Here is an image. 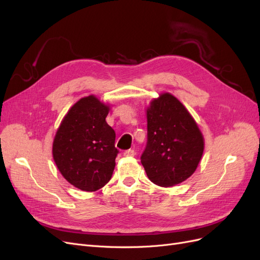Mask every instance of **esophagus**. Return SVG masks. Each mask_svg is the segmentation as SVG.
Instances as JSON below:
<instances>
[{"instance_id": "esophagus-1", "label": "esophagus", "mask_w": 260, "mask_h": 260, "mask_svg": "<svg viewBox=\"0 0 260 260\" xmlns=\"http://www.w3.org/2000/svg\"><path fill=\"white\" fill-rule=\"evenodd\" d=\"M136 155V152H135V149H127V151H124L123 152V156H125V157H132V156H135Z\"/></svg>"}]
</instances>
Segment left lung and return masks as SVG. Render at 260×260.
<instances>
[{
  "label": "left lung",
  "instance_id": "obj_1",
  "mask_svg": "<svg viewBox=\"0 0 260 260\" xmlns=\"http://www.w3.org/2000/svg\"><path fill=\"white\" fill-rule=\"evenodd\" d=\"M147 142L141 162L153 183L168 187L183 182L198 168L204 138L181 102L164 93L146 109Z\"/></svg>",
  "mask_w": 260,
  "mask_h": 260
}]
</instances>
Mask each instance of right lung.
<instances>
[{
    "mask_svg": "<svg viewBox=\"0 0 260 260\" xmlns=\"http://www.w3.org/2000/svg\"><path fill=\"white\" fill-rule=\"evenodd\" d=\"M109 106L90 95L69 109L55 135L53 158L70 184L93 192L113 176L116 133L106 122Z\"/></svg>",
    "mask_w": 260,
    "mask_h": 260,
    "instance_id": "1",
    "label": "right lung"
}]
</instances>
